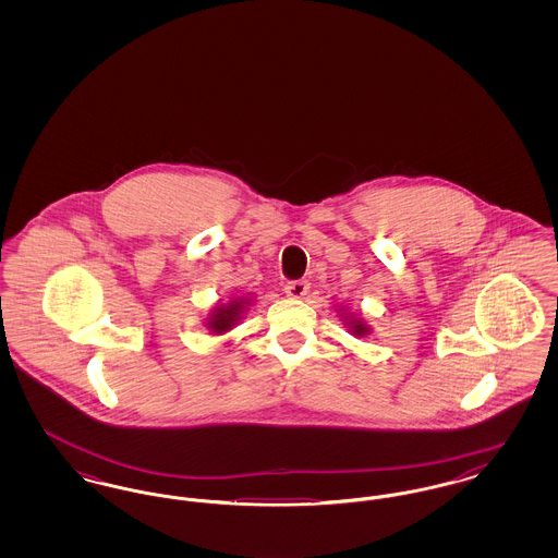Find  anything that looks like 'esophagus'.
Masks as SVG:
<instances>
[{
	"label": "esophagus",
	"instance_id": "esophagus-1",
	"mask_svg": "<svg viewBox=\"0 0 558 558\" xmlns=\"http://www.w3.org/2000/svg\"><path fill=\"white\" fill-rule=\"evenodd\" d=\"M310 291V282L307 280H292V282H287V287H284V292L291 296V299H301V296H305Z\"/></svg>",
	"mask_w": 558,
	"mask_h": 558
}]
</instances>
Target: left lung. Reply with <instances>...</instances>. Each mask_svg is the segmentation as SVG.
I'll return each instance as SVG.
<instances>
[{"label":"left lung","instance_id":"8db88e82","mask_svg":"<svg viewBox=\"0 0 558 558\" xmlns=\"http://www.w3.org/2000/svg\"><path fill=\"white\" fill-rule=\"evenodd\" d=\"M349 319L347 324H349V328H351V332H353V335H357V337H364V335H368V332H371V328H368V326H366L362 319Z\"/></svg>","mask_w":558,"mask_h":558}]
</instances>
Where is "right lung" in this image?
<instances>
[{"instance_id": "obj_1", "label": "right lung", "mask_w": 558, "mask_h": 558, "mask_svg": "<svg viewBox=\"0 0 558 558\" xmlns=\"http://www.w3.org/2000/svg\"><path fill=\"white\" fill-rule=\"evenodd\" d=\"M246 301H248V299H234V301H230L228 305H217V307L213 310L211 316H209V322H207V326L211 328V332H215V335L228 332V330L239 322L240 316H242Z\"/></svg>"}]
</instances>
